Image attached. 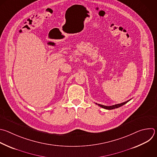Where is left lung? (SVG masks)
I'll list each match as a JSON object with an SVG mask.
<instances>
[{
  "label": "left lung",
  "mask_w": 157,
  "mask_h": 157,
  "mask_svg": "<svg viewBox=\"0 0 157 157\" xmlns=\"http://www.w3.org/2000/svg\"><path fill=\"white\" fill-rule=\"evenodd\" d=\"M131 100V99H130ZM130 100L126 101H124V102H123L121 103H118V104H116V105H112V106H105V105H100V104H97V105L98 106H100V107L103 108V109H107V110H112V109H117V108H119L121 106H123V105H124V104H126V103H128Z\"/></svg>",
  "instance_id": "8db88e82"
}]
</instances>
